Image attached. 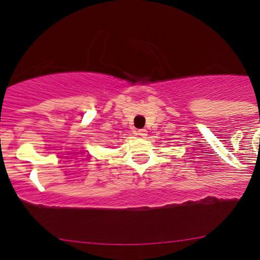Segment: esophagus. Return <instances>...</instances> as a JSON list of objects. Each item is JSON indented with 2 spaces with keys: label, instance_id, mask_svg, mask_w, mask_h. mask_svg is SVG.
Masks as SVG:
<instances>
[{
  "label": "esophagus",
  "instance_id": "esophagus-1",
  "mask_svg": "<svg viewBox=\"0 0 260 260\" xmlns=\"http://www.w3.org/2000/svg\"><path fill=\"white\" fill-rule=\"evenodd\" d=\"M147 133H148V131L145 130V129L137 130V135H138V136H141V137H145V136H147V135H148Z\"/></svg>",
  "mask_w": 260,
  "mask_h": 260
}]
</instances>
